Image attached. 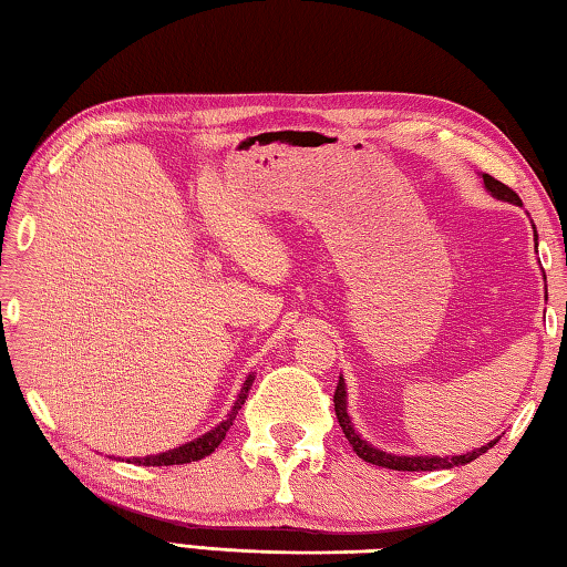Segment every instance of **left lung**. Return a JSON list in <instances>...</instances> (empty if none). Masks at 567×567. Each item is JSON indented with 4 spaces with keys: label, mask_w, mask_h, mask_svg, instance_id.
I'll use <instances>...</instances> for the list:
<instances>
[{
    "label": "left lung",
    "mask_w": 567,
    "mask_h": 567,
    "mask_svg": "<svg viewBox=\"0 0 567 567\" xmlns=\"http://www.w3.org/2000/svg\"><path fill=\"white\" fill-rule=\"evenodd\" d=\"M480 177H483L485 189L491 192L495 199H503V203H511V205L523 207L520 197H517L511 187L503 185V182H497L491 175H480ZM533 229H535V225H533ZM535 252H537V235H535ZM334 415H338L342 433H344V437L350 440V445H352L354 453H358V457H362L364 463H372V465H380V467H388V470H408V473H430V470H450V467L473 463L475 457L487 453V450H491L497 443V437H495L487 445L475 447L473 453L443 455V457H440V455H395V453H385V450L370 445L368 440H364L358 433V430H354L352 417H350V412H348V385H344L342 378L338 382V390H334Z\"/></svg>",
    "instance_id": "1"
}]
</instances>
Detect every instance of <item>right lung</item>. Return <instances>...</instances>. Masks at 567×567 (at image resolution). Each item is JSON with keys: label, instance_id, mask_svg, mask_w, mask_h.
<instances>
[{"label": "right lung", "instance_id": "1", "mask_svg": "<svg viewBox=\"0 0 567 567\" xmlns=\"http://www.w3.org/2000/svg\"><path fill=\"white\" fill-rule=\"evenodd\" d=\"M255 382V372L252 375H247V380L243 382V388H239V395L237 400L233 402V410L227 412V417L219 422V425H215L213 430H207L205 435H199L195 440H189V443L179 445V447H172V450H165V453H157V455H145V457H130L127 463H134V465H145V467H162V465H185V463H195V460H203L207 455L215 453V447L223 443L229 425H233L239 408L245 405L247 400V392L249 388H252Z\"/></svg>", "mask_w": 567, "mask_h": 567}]
</instances>
